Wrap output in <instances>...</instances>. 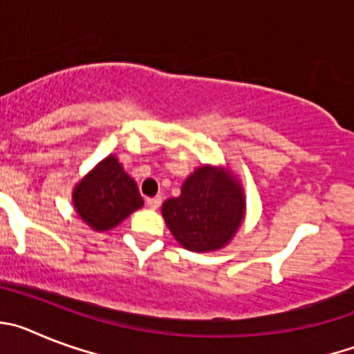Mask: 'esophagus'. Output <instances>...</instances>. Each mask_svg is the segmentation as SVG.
Wrapping results in <instances>:
<instances>
[{
	"label": "esophagus",
	"instance_id": "obj_1",
	"mask_svg": "<svg viewBox=\"0 0 354 354\" xmlns=\"http://www.w3.org/2000/svg\"><path fill=\"white\" fill-rule=\"evenodd\" d=\"M161 202H162L161 196H154V198H147V207H150V209H152V211H156V209H158L159 205H161Z\"/></svg>",
	"mask_w": 354,
	"mask_h": 354
}]
</instances>
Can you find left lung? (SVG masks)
<instances>
[{
	"label": "left lung",
	"mask_w": 354,
	"mask_h": 354,
	"mask_svg": "<svg viewBox=\"0 0 354 354\" xmlns=\"http://www.w3.org/2000/svg\"><path fill=\"white\" fill-rule=\"evenodd\" d=\"M171 236L189 252H216L234 239L245 221L246 196L227 167L202 165L161 207Z\"/></svg>",
	"instance_id": "1"
}]
</instances>
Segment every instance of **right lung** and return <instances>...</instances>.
Here are the masks:
<instances>
[{
    "mask_svg": "<svg viewBox=\"0 0 354 354\" xmlns=\"http://www.w3.org/2000/svg\"><path fill=\"white\" fill-rule=\"evenodd\" d=\"M77 216L97 232L111 230L143 207L136 180L124 170L117 156L99 161L72 189Z\"/></svg>",
    "mask_w": 354,
    "mask_h": 354,
    "instance_id": "right-lung-1",
    "label": "right lung"
}]
</instances>
